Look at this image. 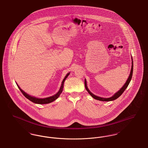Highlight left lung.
<instances>
[{
	"label": "left lung",
	"mask_w": 148,
	"mask_h": 148,
	"mask_svg": "<svg viewBox=\"0 0 148 148\" xmlns=\"http://www.w3.org/2000/svg\"><path fill=\"white\" fill-rule=\"evenodd\" d=\"M132 60H133V58H132ZM133 61H132V69H131V71H130V75H129V77H128L127 80V82L125 83V84H124V85L120 89L119 91H118L116 93H115L113 95V97H112L110 98H104L99 97H97V96L94 95L93 94H92V92L89 91V90L88 89V87L86 86V82L85 79V87L86 90L89 93V94L92 96L93 98H94L95 99H96V100H100V101H109L114 100L118 98L123 93V92L125 91V90L127 89L128 85L129 84V83H130V80L132 79V75H133Z\"/></svg>",
	"instance_id": "obj_1"
}]
</instances>
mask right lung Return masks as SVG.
Listing matches in <instances>:
<instances>
[{
	"label": "right lung",
	"mask_w": 148,
	"mask_h": 148,
	"mask_svg": "<svg viewBox=\"0 0 148 148\" xmlns=\"http://www.w3.org/2000/svg\"><path fill=\"white\" fill-rule=\"evenodd\" d=\"M69 74H70L69 73L68 74H67L65 76V77H64V79L63 80V82H62V85H61V86H60V90H59V92H58L56 95H53V96H52V97H50L47 98H36L33 97H31L30 95H29L28 94H27L26 92H25L23 90H22L21 89V88L18 85V84L16 85H18V88H19V90L21 91L22 94L24 95V97H26V98L28 99H29V100H30L31 101H32V102H33V103H36V104H48V103H51V102L54 101L55 100H56V99L58 98L59 97L60 94L62 93V92L63 91V89L64 81L65 80V79H66V77H68V75H69Z\"/></svg>",
	"instance_id": "1"
}]
</instances>
